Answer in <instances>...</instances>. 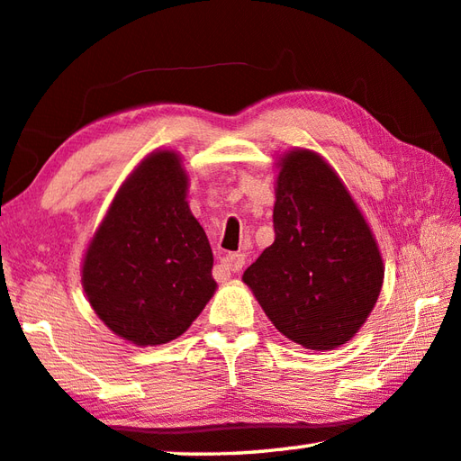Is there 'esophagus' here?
I'll return each mask as SVG.
<instances>
[{
    "mask_svg": "<svg viewBox=\"0 0 461 461\" xmlns=\"http://www.w3.org/2000/svg\"><path fill=\"white\" fill-rule=\"evenodd\" d=\"M220 264H221L225 272L238 274V272H241V267L246 266V256H243V254H228V256L221 258Z\"/></svg>",
    "mask_w": 461,
    "mask_h": 461,
    "instance_id": "obj_1",
    "label": "esophagus"
}]
</instances>
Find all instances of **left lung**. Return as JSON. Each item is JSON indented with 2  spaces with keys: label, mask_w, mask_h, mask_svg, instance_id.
Masks as SVG:
<instances>
[{
  "label": "left lung",
  "mask_w": 461,
  "mask_h": 461,
  "mask_svg": "<svg viewBox=\"0 0 461 461\" xmlns=\"http://www.w3.org/2000/svg\"><path fill=\"white\" fill-rule=\"evenodd\" d=\"M274 231L243 282L295 344L315 351L346 344L374 310L384 264L346 185L313 151L282 158Z\"/></svg>",
  "instance_id": "1"
}]
</instances>
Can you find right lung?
<instances>
[{
    "label": "right lung",
    "mask_w": 461,
    "mask_h": 461,
    "mask_svg": "<svg viewBox=\"0 0 461 461\" xmlns=\"http://www.w3.org/2000/svg\"><path fill=\"white\" fill-rule=\"evenodd\" d=\"M185 189L176 153H153L117 192L87 248V300L107 328L135 346L182 336L215 292L210 241Z\"/></svg>",
    "instance_id": "1"
}]
</instances>
